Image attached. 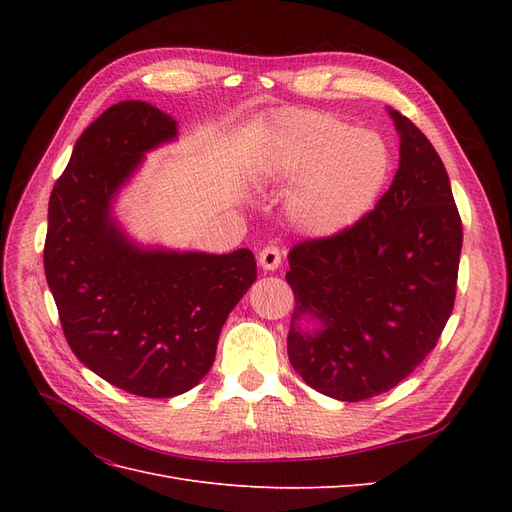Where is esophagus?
Here are the masks:
<instances>
[{
  "label": "esophagus",
  "mask_w": 512,
  "mask_h": 512,
  "mask_svg": "<svg viewBox=\"0 0 512 512\" xmlns=\"http://www.w3.org/2000/svg\"><path fill=\"white\" fill-rule=\"evenodd\" d=\"M258 262H260V267L265 269V271H275L277 267L282 265V254H280V250H277V247L269 245V247H265V250L260 252Z\"/></svg>",
  "instance_id": "esophagus-1"
}]
</instances>
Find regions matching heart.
Masks as SVG:
<instances>
[{"label":"heart","mask_w":512,"mask_h":512,"mask_svg":"<svg viewBox=\"0 0 512 512\" xmlns=\"http://www.w3.org/2000/svg\"><path fill=\"white\" fill-rule=\"evenodd\" d=\"M391 164V149L378 132L318 111L275 119L256 156L262 183L292 185L286 218L314 239L359 224L389 183Z\"/></svg>","instance_id":"heart-1"}]
</instances>
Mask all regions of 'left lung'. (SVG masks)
Listing matches in <instances>:
<instances>
[{"label": "left lung", "instance_id": "obj_1", "mask_svg": "<svg viewBox=\"0 0 512 512\" xmlns=\"http://www.w3.org/2000/svg\"><path fill=\"white\" fill-rule=\"evenodd\" d=\"M389 111L399 168L374 211L288 254V359L318 393L361 401L393 389L436 346L455 305L463 230L427 136Z\"/></svg>", "mask_w": 512, "mask_h": 512}]
</instances>
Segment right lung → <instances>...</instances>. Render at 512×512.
<instances>
[{
    "instance_id": "add662e5",
    "label": "right lung",
    "mask_w": 512,
    "mask_h": 512,
    "mask_svg": "<svg viewBox=\"0 0 512 512\" xmlns=\"http://www.w3.org/2000/svg\"><path fill=\"white\" fill-rule=\"evenodd\" d=\"M173 115L123 100L91 123L49 200L44 273L72 352L121 391L175 397L207 376L228 314L256 282L250 250L207 254L136 241L117 198Z\"/></svg>"
}]
</instances>
